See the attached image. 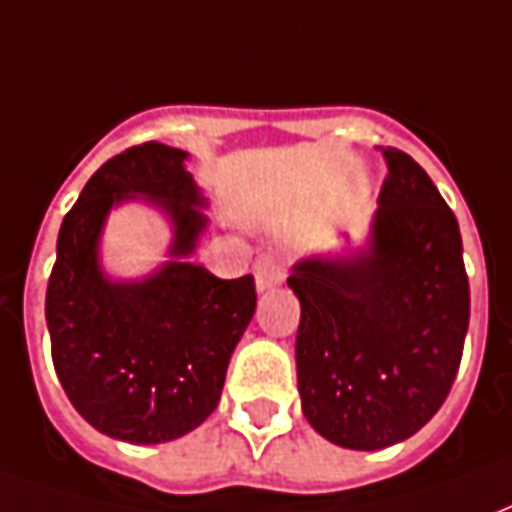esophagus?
<instances>
[{
	"instance_id": "obj_1",
	"label": "esophagus",
	"mask_w": 512,
	"mask_h": 512,
	"mask_svg": "<svg viewBox=\"0 0 512 512\" xmlns=\"http://www.w3.org/2000/svg\"><path fill=\"white\" fill-rule=\"evenodd\" d=\"M255 279L257 288L266 290L271 285H279L282 282V266L274 255H260L255 260Z\"/></svg>"
}]
</instances>
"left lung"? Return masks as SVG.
I'll return each instance as SVG.
<instances>
[{
    "label": "left lung",
    "mask_w": 512,
    "mask_h": 512,
    "mask_svg": "<svg viewBox=\"0 0 512 512\" xmlns=\"http://www.w3.org/2000/svg\"><path fill=\"white\" fill-rule=\"evenodd\" d=\"M378 150L389 172L370 249L307 260L288 277L301 301L304 417L348 450H381L430 422L458 376L469 329L455 213L408 153Z\"/></svg>",
    "instance_id": "obj_1"
}]
</instances>
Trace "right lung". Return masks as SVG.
<instances>
[{"label": "right lung", "instance_id": "obj_1", "mask_svg": "<svg viewBox=\"0 0 512 512\" xmlns=\"http://www.w3.org/2000/svg\"><path fill=\"white\" fill-rule=\"evenodd\" d=\"M183 158L161 142L109 158L62 219L46 288L51 359L65 395L95 430L131 444L178 439L211 417L230 356L255 315L252 274L219 279L175 260L126 285L98 268L106 213L134 194L172 219V255L194 249L205 216Z\"/></svg>", "mask_w": 512, "mask_h": 512}]
</instances>
